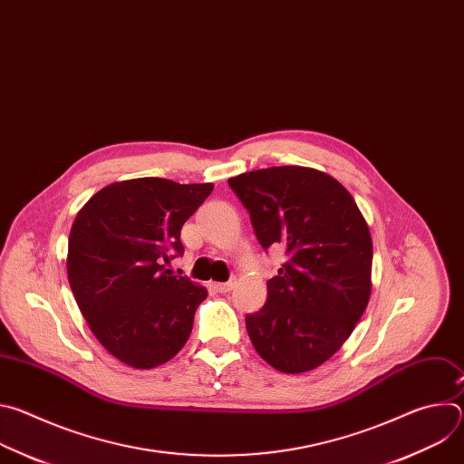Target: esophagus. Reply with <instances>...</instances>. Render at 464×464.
Returning a JSON list of instances; mask_svg holds the SVG:
<instances>
[{"mask_svg":"<svg viewBox=\"0 0 464 464\" xmlns=\"http://www.w3.org/2000/svg\"><path fill=\"white\" fill-rule=\"evenodd\" d=\"M231 288H233L231 281L229 283H215V290L220 292V294H227Z\"/></svg>","mask_w":464,"mask_h":464,"instance_id":"obj_1","label":"esophagus"}]
</instances>
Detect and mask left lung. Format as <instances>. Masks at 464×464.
<instances>
[{
	"instance_id": "obj_1",
	"label": "left lung",
	"mask_w": 464,
	"mask_h": 464,
	"mask_svg": "<svg viewBox=\"0 0 464 464\" xmlns=\"http://www.w3.org/2000/svg\"><path fill=\"white\" fill-rule=\"evenodd\" d=\"M264 249L288 260L264 306L246 315L249 340L274 369L297 374L326 362L351 336L371 297L372 240L351 192L306 167H270L227 179Z\"/></svg>"
}]
</instances>
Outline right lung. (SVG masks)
Instances as JSON below:
<instances>
[{
	"label": "right lung",
	"mask_w": 464,
	"mask_h": 464,
	"mask_svg": "<svg viewBox=\"0 0 464 464\" xmlns=\"http://www.w3.org/2000/svg\"><path fill=\"white\" fill-rule=\"evenodd\" d=\"M213 183L165 178L111 183L79 211L68 247V279L99 343L122 363L152 369L187 343L208 290L165 270L183 255L181 227Z\"/></svg>",
	"instance_id": "add662e5"
}]
</instances>
